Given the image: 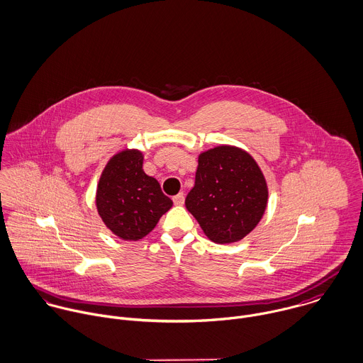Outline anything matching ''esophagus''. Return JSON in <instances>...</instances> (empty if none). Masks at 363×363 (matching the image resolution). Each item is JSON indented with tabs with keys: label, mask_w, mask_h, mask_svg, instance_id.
<instances>
[{
	"label": "esophagus",
	"mask_w": 363,
	"mask_h": 363,
	"mask_svg": "<svg viewBox=\"0 0 363 363\" xmlns=\"http://www.w3.org/2000/svg\"><path fill=\"white\" fill-rule=\"evenodd\" d=\"M173 203H174V206H183L184 204V194L179 193L177 196H174Z\"/></svg>",
	"instance_id": "34e87169"
}]
</instances>
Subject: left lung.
<instances>
[{
    "label": "left lung",
    "instance_id": "left-lung-1",
    "mask_svg": "<svg viewBox=\"0 0 363 363\" xmlns=\"http://www.w3.org/2000/svg\"><path fill=\"white\" fill-rule=\"evenodd\" d=\"M267 183L256 160L241 147L221 145L199 155L186 208L216 243L243 240L267 207Z\"/></svg>",
    "mask_w": 363,
    "mask_h": 363
}]
</instances>
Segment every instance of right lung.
<instances>
[{"instance_id":"right-lung-1","label":"right lung","mask_w":363,"mask_h":363,"mask_svg":"<svg viewBox=\"0 0 363 363\" xmlns=\"http://www.w3.org/2000/svg\"><path fill=\"white\" fill-rule=\"evenodd\" d=\"M99 216L123 241L145 238L167 213L173 201L159 182L143 172V152L123 149L106 164L96 193Z\"/></svg>"}]
</instances>
